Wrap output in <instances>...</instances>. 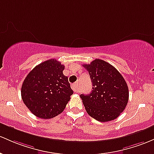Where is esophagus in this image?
I'll use <instances>...</instances> for the list:
<instances>
[{"label": "esophagus", "mask_w": 154, "mask_h": 154, "mask_svg": "<svg viewBox=\"0 0 154 154\" xmlns=\"http://www.w3.org/2000/svg\"><path fill=\"white\" fill-rule=\"evenodd\" d=\"M72 88L73 89L74 92H77L78 91V82H75L72 85Z\"/></svg>", "instance_id": "obj_1"}]
</instances>
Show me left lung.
Segmentation results:
<instances>
[{
	"label": "left lung",
	"mask_w": 154,
	"mask_h": 154,
	"mask_svg": "<svg viewBox=\"0 0 154 154\" xmlns=\"http://www.w3.org/2000/svg\"><path fill=\"white\" fill-rule=\"evenodd\" d=\"M90 75L93 88L90 94L80 96L89 116L100 122L117 118L129 100V88L121 73L101 59L83 64Z\"/></svg>",
	"instance_id": "8db88e82"
}]
</instances>
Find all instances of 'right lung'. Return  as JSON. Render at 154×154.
<instances>
[{
  "label": "right lung",
  "instance_id": "obj_1",
  "mask_svg": "<svg viewBox=\"0 0 154 154\" xmlns=\"http://www.w3.org/2000/svg\"><path fill=\"white\" fill-rule=\"evenodd\" d=\"M64 66L55 59L42 62L29 72L23 81L21 96L33 115L50 119L63 111L73 94Z\"/></svg>",
  "mask_w": 154,
  "mask_h": 154
}]
</instances>
